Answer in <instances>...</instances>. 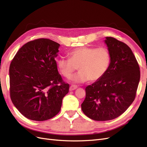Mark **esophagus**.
I'll return each instance as SVG.
<instances>
[{
  "instance_id": "1",
  "label": "esophagus",
  "mask_w": 147,
  "mask_h": 147,
  "mask_svg": "<svg viewBox=\"0 0 147 147\" xmlns=\"http://www.w3.org/2000/svg\"><path fill=\"white\" fill-rule=\"evenodd\" d=\"M77 88V86L76 85H74V84H72V85H71L70 86V88H69V90L70 91H74L75 90H76V89Z\"/></svg>"
}]
</instances>
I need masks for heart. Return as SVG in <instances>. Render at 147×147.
<instances>
[{
  "label": "heart",
  "instance_id": "heart-1",
  "mask_svg": "<svg viewBox=\"0 0 147 147\" xmlns=\"http://www.w3.org/2000/svg\"><path fill=\"white\" fill-rule=\"evenodd\" d=\"M70 59L61 58L57 61L59 72L69 78L75 71H80L72 78L75 82H95L107 72L111 63L110 53L105 47H82L75 49L69 54Z\"/></svg>",
  "mask_w": 147,
  "mask_h": 147
}]
</instances>
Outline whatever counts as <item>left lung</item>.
<instances>
[{"instance_id":"left-lung-1","label":"left lung","mask_w":147,"mask_h":147,"mask_svg":"<svg viewBox=\"0 0 147 147\" xmlns=\"http://www.w3.org/2000/svg\"><path fill=\"white\" fill-rule=\"evenodd\" d=\"M112 60L100 79L86 89L82 110L95 121H108L123 114L134 100L140 81L139 65L131 48L112 37L105 40Z\"/></svg>"}]
</instances>
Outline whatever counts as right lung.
<instances>
[{
	"mask_svg": "<svg viewBox=\"0 0 147 147\" xmlns=\"http://www.w3.org/2000/svg\"><path fill=\"white\" fill-rule=\"evenodd\" d=\"M60 45L48 38L30 41L18 51L10 65V94L25 117L45 121L59 112L69 84L58 73L55 57Z\"/></svg>",
	"mask_w": 147,
	"mask_h": 147,
	"instance_id": "1",
	"label": "right lung"
}]
</instances>
